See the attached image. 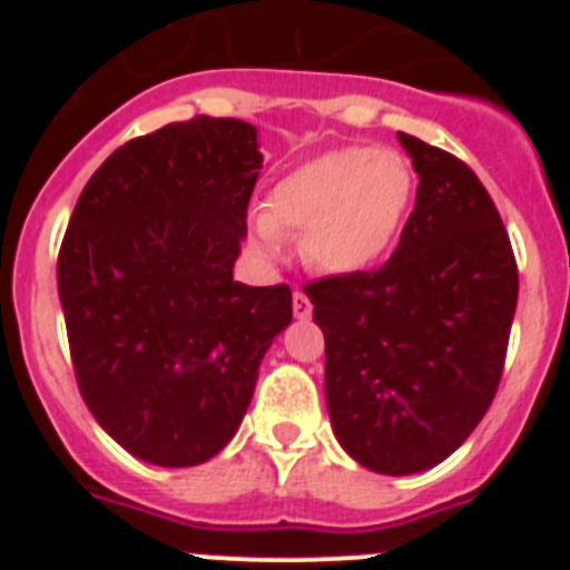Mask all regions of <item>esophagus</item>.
I'll return each instance as SVG.
<instances>
[{
    "label": "esophagus",
    "instance_id": "34e87169",
    "mask_svg": "<svg viewBox=\"0 0 570 570\" xmlns=\"http://www.w3.org/2000/svg\"><path fill=\"white\" fill-rule=\"evenodd\" d=\"M294 316L296 320H311V302L302 291H294Z\"/></svg>",
    "mask_w": 570,
    "mask_h": 570
}]
</instances>
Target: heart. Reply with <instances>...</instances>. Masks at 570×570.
I'll list each match as a JSON object with an SVG mask.
<instances>
[{"label":"heart","instance_id":"b5f03b06","mask_svg":"<svg viewBox=\"0 0 570 570\" xmlns=\"http://www.w3.org/2000/svg\"><path fill=\"white\" fill-rule=\"evenodd\" d=\"M411 196L414 168L405 156L351 145L282 176L254 234L265 254H279L282 234H302V254L311 265L351 274L385 254Z\"/></svg>","mask_w":570,"mask_h":570}]
</instances>
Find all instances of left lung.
<instances>
[{"label": "left lung", "mask_w": 570, "mask_h": 570, "mask_svg": "<svg viewBox=\"0 0 570 570\" xmlns=\"http://www.w3.org/2000/svg\"><path fill=\"white\" fill-rule=\"evenodd\" d=\"M420 174L391 259L308 282L325 400L347 454L376 473L440 465L500 387L520 274L500 210L462 159L400 134Z\"/></svg>", "instance_id": "1"}]
</instances>
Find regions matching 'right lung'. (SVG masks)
<instances>
[{"label": "right lung", "instance_id": "add662e5", "mask_svg": "<svg viewBox=\"0 0 570 570\" xmlns=\"http://www.w3.org/2000/svg\"><path fill=\"white\" fill-rule=\"evenodd\" d=\"M259 168L254 125L194 116L116 148L79 194L57 262L70 360L136 460L219 454L291 325L288 285L234 282Z\"/></svg>", "mask_w": 570, "mask_h": 570}]
</instances>
